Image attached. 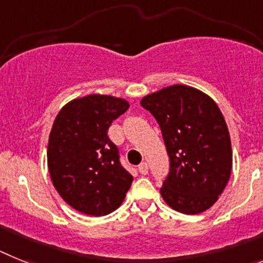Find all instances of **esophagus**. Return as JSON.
Instances as JSON below:
<instances>
[{
	"label": "esophagus",
	"instance_id": "obj_1",
	"mask_svg": "<svg viewBox=\"0 0 263 263\" xmlns=\"http://www.w3.org/2000/svg\"><path fill=\"white\" fill-rule=\"evenodd\" d=\"M139 172H140L141 175H147L148 173V164L145 163V161H143V163L139 165Z\"/></svg>",
	"mask_w": 263,
	"mask_h": 263
}]
</instances>
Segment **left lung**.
Returning a JSON list of instances; mask_svg holds the SVG:
<instances>
[{"label": "left lung", "mask_w": 263, "mask_h": 263, "mask_svg": "<svg viewBox=\"0 0 263 263\" xmlns=\"http://www.w3.org/2000/svg\"><path fill=\"white\" fill-rule=\"evenodd\" d=\"M140 104L159 123L170 156L161 197L180 213H202L218 200L232 173L222 112L209 95L185 84L148 93Z\"/></svg>", "instance_id": "left-lung-1"}]
</instances>
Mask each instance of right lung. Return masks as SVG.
I'll use <instances>...</instances> for the list:
<instances>
[{
    "label": "right lung",
    "mask_w": 263,
    "mask_h": 263,
    "mask_svg": "<svg viewBox=\"0 0 263 263\" xmlns=\"http://www.w3.org/2000/svg\"><path fill=\"white\" fill-rule=\"evenodd\" d=\"M128 107L122 98L92 93L68 102L57 115L47 166L54 188L75 211L106 216L124 201L134 177L120 165L107 131Z\"/></svg>",
    "instance_id": "obj_1"
}]
</instances>
